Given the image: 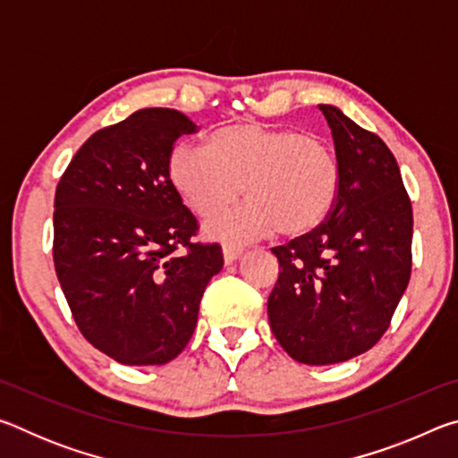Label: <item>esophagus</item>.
Segmentation results:
<instances>
[{
	"label": "esophagus",
	"mask_w": 458,
	"mask_h": 458,
	"mask_svg": "<svg viewBox=\"0 0 458 458\" xmlns=\"http://www.w3.org/2000/svg\"><path fill=\"white\" fill-rule=\"evenodd\" d=\"M242 254H244L242 246H236V244L224 246V260H226V265H232V262L238 260Z\"/></svg>",
	"instance_id": "obj_1"
}]
</instances>
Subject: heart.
<instances>
[{"instance_id":"heart-1","label":"heart","mask_w":458,"mask_h":458,"mask_svg":"<svg viewBox=\"0 0 458 458\" xmlns=\"http://www.w3.org/2000/svg\"><path fill=\"white\" fill-rule=\"evenodd\" d=\"M169 180L201 218L242 206L208 222L220 240H248L276 228L303 236L327 218L339 191V161L325 139L257 121L214 131L206 147L177 143L167 161Z\"/></svg>"}]
</instances>
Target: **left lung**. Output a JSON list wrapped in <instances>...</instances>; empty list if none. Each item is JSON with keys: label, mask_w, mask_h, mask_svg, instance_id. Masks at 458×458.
I'll return each instance as SVG.
<instances>
[{"label": "left lung", "mask_w": 458, "mask_h": 458, "mask_svg": "<svg viewBox=\"0 0 458 458\" xmlns=\"http://www.w3.org/2000/svg\"><path fill=\"white\" fill-rule=\"evenodd\" d=\"M319 108L339 161L337 199L315 230L270 248L281 268L268 294L270 329L307 366L371 350L412 270V204L392 151L337 106Z\"/></svg>", "instance_id": "obj_1"}]
</instances>
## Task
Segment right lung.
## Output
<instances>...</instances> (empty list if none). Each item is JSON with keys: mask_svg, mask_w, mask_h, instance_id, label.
Here are the masks:
<instances>
[{"mask_svg": "<svg viewBox=\"0 0 458 458\" xmlns=\"http://www.w3.org/2000/svg\"><path fill=\"white\" fill-rule=\"evenodd\" d=\"M196 123L141 108L87 139L54 198V267L89 344L125 366H164L183 352L220 244L191 242L198 220L169 180L177 137Z\"/></svg>", "mask_w": 458, "mask_h": 458, "instance_id": "right-lung-1", "label": "right lung"}]
</instances>
